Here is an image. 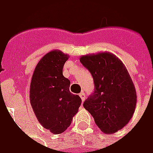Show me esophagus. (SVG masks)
Returning <instances> with one entry per match:
<instances>
[{"instance_id": "esophagus-1", "label": "esophagus", "mask_w": 153, "mask_h": 153, "mask_svg": "<svg viewBox=\"0 0 153 153\" xmlns=\"http://www.w3.org/2000/svg\"><path fill=\"white\" fill-rule=\"evenodd\" d=\"M79 96L81 97V98H82V101H84V100L86 99V94H85L84 92H82V93L79 94Z\"/></svg>"}]
</instances>
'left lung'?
<instances>
[{
	"mask_svg": "<svg viewBox=\"0 0 153 153\" xmlns=\"http://www.w3.org/2000/svg\"><path fill=\"white\" fill-rule=\"evenodd\" d=\"M80 61L94 83L83 107L105 134L118 131L130 121L136 104V88L126 66L110 53L84 55Z\"/></svg>",
	"mask_w": 153,
	"mask_h": 153,
	"instance_id": "1",
	"label": "left lung"
}]
</instances>
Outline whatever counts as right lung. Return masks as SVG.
<instances>
[{
    "instance_id": "obj_1",
    "label": "right lung",
    "mask_w": 153,
    "mask_h": 153,
    "mask_svg": "<svg viewBox=\"0 0 153 153\" xmlns=\"http://www.w3.org/2000/svg\"><path fill=\"white\" fill-rule=\"evenodd\" d=\"M68 55L53 50L41 59L30 84V103L39 121L54 134L64 132L78 111L82 99L70 92L71 82L63 76Z\"/></svg>"
}]
</instances>
